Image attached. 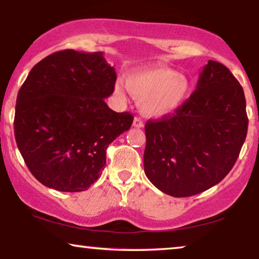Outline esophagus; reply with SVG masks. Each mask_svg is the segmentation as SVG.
<instances>
[{
	"label": "esophagus",
	"instance_id": "esophagus-1",
	"mask_svg": "<svg viewBox=\"0 0 259 259\" xmlns=\"http://www.w3.org/2000/svg\"><path fill=\"white\" fill-rule=\"evenodd\" d=\"M133 125L135 126V127H143L144 124H143V122H142V119L139 118V117H135V118H134Z\"/></svg>",
	"mask_w": 259,
	"mask_h": 259
}]
</instances>
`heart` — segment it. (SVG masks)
<instances>
[{
    "mask_svg": "<svg viewBox=\"0 0 259 259\" xmlns=\"http://www.w3.org/2000/svg\"><path fill=\"white\" fill-rule=\"evenodd\" d=\"M124 85L129 94L140 102L144 115L150 117L174 113L184 105L191 92V81L187 75L164 66L139 68L130 72L124 78ZM113 92L119 101H125L120 82L115 85Z\"/></svg>",
    "mask_w": 259,
    "mask_h": 259,
    "instance_id": "b5f03b06",
    "label": "heart"
}]
</instances>
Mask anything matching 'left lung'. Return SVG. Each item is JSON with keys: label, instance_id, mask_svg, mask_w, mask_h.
Wrapping results in <instances>:
<instances>
[{"label": "left lung", "instance_id": "1", "mask_svg": "<svg viewBox=\"0 0 259 259\" xmlns=\"http://www.w3.org/2000/svg\"><path fill=\"white\" fill-rule=\"evenodd\" d=\"M247 124L242 85L226 66L209 60L180 109L146 123L147 178L175 198L213 187L236 163Z\"/></svg>", "mask_w": 259, "mask_h": 259}]
</instances>
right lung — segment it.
Returning <instances> with one entry per match:
<instances>
[{"instance_id": "add662e5", "label": "right lung", "mask_w": 259, "mask_h": 259, "mask_svg": "<svg viewBox=\"0 0 259 259\" xmlns=\"http://www.w3.org/2000/svg\"><path fill=\"white\" fill-rule=\"evenodd\" d=\"M116 78L102 52H55L30 70L17 94L14 133L30 173L46 187L81 192L101 175L106 148L134 119L104 101Z\"/></svg>"}]
</instances>
